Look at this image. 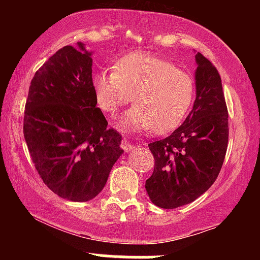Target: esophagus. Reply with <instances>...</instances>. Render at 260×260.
Segmentation results:
<instances>
[{"label": "esophagus", "mask_w": 260, "mask_h": 260, "mask_svg": "<svg viewBox=\"0 0 260 260\" xmlns=\"http://www.w3.org/2000/svg\"><path fill=\"white\" fill-rule=\"evenodd\" d=\"M121 148L123 149V150L126 151V153H129V151H132L133 149L136 148V145L132 144V143L128 142V140L123 139V140H122V143H121Z\"/></svg>", "instance_id": "1"}]
</instances>
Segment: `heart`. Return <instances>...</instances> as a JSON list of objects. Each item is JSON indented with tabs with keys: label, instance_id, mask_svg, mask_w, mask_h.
<instances>
[{
	"label": "heart",
	"instance_id": "heart-1",
	"mask_svg": "<svg viewBox=\"0 0 260 260\" xmlns=\"http://www.w3.org/2000/svg\"><path fill=\"white\" fill-rule=\"evenodd\" d=\"M92 89L103 111L115 113L133 95L136 104L117 126L123 132L174 129L183 120L193 100L194 84L186 71L147 52H133L117 61L112 72H98Z\"/></svg>",
	"mask_w": 260,
	"mask_h": 260
}]
</instances>
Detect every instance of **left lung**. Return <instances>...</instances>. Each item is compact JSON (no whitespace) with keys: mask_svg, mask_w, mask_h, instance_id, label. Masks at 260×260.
Segmentation results:
<instances>
[{"mask_svg":"<svg viewBox=\"0 0 260 260\" xmlns=\"http://www.w3.org/2000/svg\"><path fill=\"white\" fill-rule=\"evenodd\" d=\"M196 100L183 123L149 144L155 159L145 181L150 201L175 209L196 201L215 182L229 142V113L220 74L201 52L196 55Z\"/></svg>","mask_w":260,"mask_h":260,"instance_id":"left-lung-1","label":"left lung"}]
</instances>
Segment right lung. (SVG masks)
I'll return each mask as SVG.
<instances>
[{
  "label": "right lung",
  "instance_id": "obj_1",
  "mask_svg": "<svg viewBox=\"0 0 260 260\" xmlns=\"http://www.w3.org/2000/svg\"><path fill=\"white\" fill-rule=\"evenodd\" d=\"M91 52L64 46L37 71L23 132L35 169L53 193L88 202L105 187L121 156V134L107 128L92 89Z\"/></svg>",
  "mask_w": 260,
  "mask_h": 260
}]
</instances>
